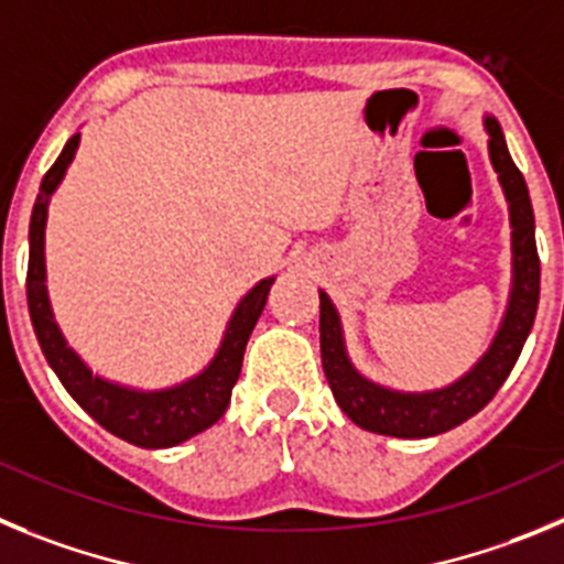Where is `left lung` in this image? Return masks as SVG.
Returning a JSON list of instances; mask_svg holds the SVG:
<instances>
[{"label": "left lung", "instance_id": "8db88e82", "mask_svg": "<svg viewBox=\"0 0 564 564\" xmlns=\"http://www.w3.org/2000/svg\"><path fill=\"white\" fill-rule=\"evenodd\" d=\"M484 123L489 131V160L497 171V180L503 185L506 202H509L514 278H511L503 323L497 328L489 351L475 362V368L464 373L458 382L441 390H427V393H402V390L370 382L348 359L337 308L326 292H319L323 370H326L339 410L357 427L370 430V433L395 435V438H430V435L446 433V430L464 424L495 399L500 384L514 368L531 326H534L536 303H540V256H536L531 196L520 169L511 160L500 123L495 118H486Z\"/></svg>", "mask_w": 564, "mask_h": 564}]
</instances>
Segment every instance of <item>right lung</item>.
<instances>
[{"mask_svg":"<svg viewBox=\"0 0 564 564\" xmlns=\"http://www.w3.org/2000/svg\"><path fill=\"white\" fill-rule=\"evenodd\" d=\"M80 134H73L53 162V169L44 174L39 196H35L33 216H30V258H28V308L33 319V332L39 337L44 357L55 377L67 388L75 402L98 421L100 427L111 435L129 441L143 449H162V446H176L182 441L194 438L202 430L213 427L225 415L230 404L232 384L238 382L241 362H245V348L267 306L275 278H263L261 283L250 289L241 297V303L232 312L227 323L225 339L219 351L210 359L202 373H196L187 382L174 384L165 390H134L126 384L109 382L86 368L84 359L73 351L61 334L58 323L53 317L47 297V267H44V227H47V205L55 187L67 174L69 162L78 151Z\"/></svg>","mask_w":564,"mask_h":564,"instance_id":"right-lung-1","label":"right lung"}]
</instances>
